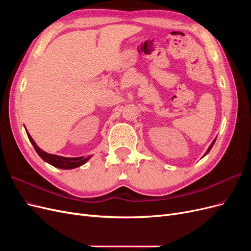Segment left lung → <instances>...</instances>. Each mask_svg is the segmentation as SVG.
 Wrapping results in <instances>:
<instances>
[{
    "mask_svg": "<svg viewBox=\"0 0 251 251\" xmlns=\"http://www.w3.org/2000/svg\"><path fill=\"white\" fill-rule=\"evenodd\" d=\"M216 139H217V138H216ZM216 139H215V140H214V141H212V142H211V144H210V146H209V148H208V150H207V151H206V153H205V154H204V156H205V155H207V154H208V153H209V151H210V150H211V148H212V146H214V143H215V141H216Z\"/></svg>",
    "mask_w": 251,
    "mask_h": 251,
    "instance_id": "1",
    "label": "left lung"
}]
</instances>
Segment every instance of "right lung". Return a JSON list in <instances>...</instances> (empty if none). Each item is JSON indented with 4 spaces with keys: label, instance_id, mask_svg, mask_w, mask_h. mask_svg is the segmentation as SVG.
<instances>
[{
    "label": "right lung",
    "instance_id": "1",
    "mask_svg": "<svg viewBox=\"0 0 251 251\" xmlns=\"http://www.w3.org/2000/svg\"><path fill=\"white\" fill-rule=\"evenodd\" d=\"M27 135H28V138H29L30 142L32 143V146L35 149L36 153L39 154V156L43 159L44 161H46L49 164L55 166V168L62 169V170H71V169L78 168V166L85 164L89 160V159L92 157V156H88V157L68 158V157H62V156H57V155L48 154V153H46V151H44L42 149H40L36 146V143L34 142V140L32 139L31 136L29 135L28 132H27Z\"/></svg>",
    "mask_w": 251,
    "mask_h": 251
}]
</instances>
